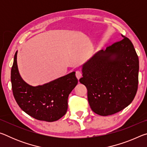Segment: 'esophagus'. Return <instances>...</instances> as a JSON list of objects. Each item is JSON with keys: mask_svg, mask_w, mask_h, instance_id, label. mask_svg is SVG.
I'll use <instances>...</instances> for the list:
<instances>
[{"mask_svg": "<svg viewBox=\"0 0 147 147\" xmlns=\"http://www.w3.org/2000/svg\"><path fill=\"white\" fill-rule=\"evenodd\" d=\"M76 78L79 80L82 76V72L80 71H76Z\"/></svg>", "mask_w": 147, "mask_h": 147, "instance_id": "obj_1", "label": "esophagus"}]
</instances>
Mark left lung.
Wrapping results in <instances>:
<instances>
[{"mask_svg": "<svg viewBox=\"0 0 147 147\" xmlns=\"http://www.w3.org/2000/svg\"><path fill=\"white\" fill-rule=\"evenodd\" d=\"M101 50L82 66L80 82L88 89L91 108L99 115L123 110L135 97L138 88L139 58L126 37Z\"/></svg>", "mask_w": 147, "mask_h": 147, "instance_id": "1", "label": "left lung"}]
</instances>
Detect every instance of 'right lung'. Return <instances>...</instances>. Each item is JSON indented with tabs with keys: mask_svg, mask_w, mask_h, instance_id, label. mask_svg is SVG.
Instances as JSON below:
<instances>
[{
	"mask_svg": "<svg viewBox=\"0 0 147 147\" xmlns=\"http://www.w3.org/2000/svg\"><path fill=\"white\" fill-rule=\"evenodd\" d=\"M15 54L11 70L13 96L22 110L39 121L53 122L61 118L68 108L69 94L78 84L75 72L43 84L32 86L20 76Z\"/></svg>",
	"mask_w": 147,
	"mask_h": 147,
	"instance_id": "obj_1",
	"label": "right lung"
}]
</instances>
